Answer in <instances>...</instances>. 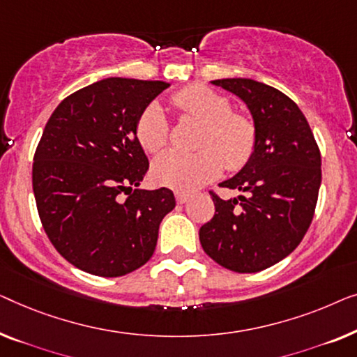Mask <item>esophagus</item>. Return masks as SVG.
I'll return each instance as SVG.
<instances>
[{"instance_id":"obj_1","label":"esophagus","mask_w":357,"mask_h":357,"mask_svg":"<svg viewBox=\"0 0 357 357\" xmlns=\"http://www.w3.org/2000/svg\"><path fill=\"white\" fill-rule=\"evenodd\" d=\"M190 197H189V194H183V192H176V202L178 204H185L188 202Z\"/></svg>"}]
</instances>
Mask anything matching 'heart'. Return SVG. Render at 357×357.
<instances>
[{"mask_svg":"<svg viewBox=\"0 0 357 357\" xmlns=\"http://www.w3.org/2000/svg\"><path fill=\"white\" fill-rule=\"evenodd\" d=\"M173 107L184 116L204 123L199 152H167L155 160L152 178L178 192H192L223 172L225 163L238 169L249 162L255 149L254 123L233 113L231 103L204 85H189L173 95ZM168 118L163 107L152 102L135 124L139 144L149 153H158L168 142Z\"/></svg>","mask_w":357,"mask_h":357,"instance_id":"obj_1","label":"heart"}]
</instances>
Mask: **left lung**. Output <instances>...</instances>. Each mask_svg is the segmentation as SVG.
<instances>
[{"mask_svg": "<svg viewBox=\"0 0 357 357\" xmlns=\"http://www.w3.org/2000/svg\"><path fill=\"white\" fill-rule=\"evenodd\" d=\"M248 107L255 128L249 162L223 183L243 195L212 192L215 215L200 244L222 267L255 273L278 264L303 241L322 183V160L307 119L283 92L254 79L212 80Z\"/></svg>", "mask_w": 357, "mask_h": 357, "instance_id": "left-lung-1", "label": "left lung"}]
</instances>
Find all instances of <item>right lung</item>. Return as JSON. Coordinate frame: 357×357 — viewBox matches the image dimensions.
<instances>
[{"instance_id": "obj_1", "label": "right lung", "mask_w": 357, "mask_h": 357, "mask_svg": "<svg viewBox=\"0 0 357 357\" xmlns=\"http://www.w3.org/2000/svg\"><path fill=\"white\" fill-rule=\"evenodd\" d=\"M167 87L102 79L64 98L43 129L32 168L38 215L58 252L84 272L113 278L142 267L176 205L167 188L139 189L149 160L135 124Z\"/></svg>"}]
</instances>
